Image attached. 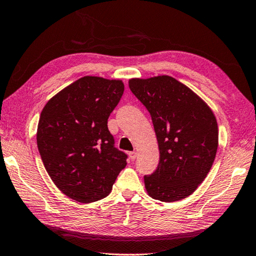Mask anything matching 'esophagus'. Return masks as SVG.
<instances>
[{"label": "esophagus", "instance_id": "obj_1", "mask_svg": "<svg viewBox=\"0 0 256 256\" xmlns=\"http://www.w3.org/2000/svg\"><path fill=\"white\" fill-rule=\"evenodd\" d=\"M136 157H137V152H135V151H132V152H129V159H130L132 162H134Z\"/></svg>", "mask_w": 256, "mask_h": 256}]
</instances>
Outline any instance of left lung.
<instances>
[{
	"mask_svg": "<svg viewBox=\"0 0 256 256\" xmlns=\"http://www.w3.org/2000/svg\"><path fill=\"white\" fill-rule=\"evenodd\" d=\"M146 107L159 148V164L144 176L148 195L162 202L188 198L208 176L218 148L216 116L201 97L171 76L129 80Z\"/></svg>",
	"mask_w": 256,
	"mask_h": 256,
	"instance_id": "obj_1",
	"label": "left lung"
}]
</instances>
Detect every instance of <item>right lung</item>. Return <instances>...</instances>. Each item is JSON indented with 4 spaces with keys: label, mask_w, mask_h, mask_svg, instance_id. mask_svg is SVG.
<instances>
[{
    "label": "right lung",
    "mask_w": 256,
    "mask_h": 256,
    "mask_svg": "<svg viewBox=\"0 0 256 256\" xmlns=\"http://www.w3.org/2000/svg\"><path fill=\"white\" fill-rule=\"evenodd\" d=\"M121 80L84 76L52 97L40 114L36 144L58 190L80 203L106 198L127 165L107 120L124 94Z\"/></svg>",
    "instance_id": "1"
}]
</instances>
